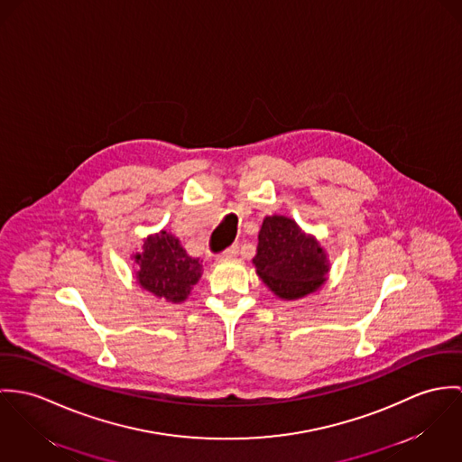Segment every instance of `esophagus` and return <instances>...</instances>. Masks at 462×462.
Wrapping results in <instances>:
<instances>
[{
  "mask_svg": "<svg viewBox=\"0 0 462 462\" xmlns=\"http://www.w3.org/2000/svg\"><path fill=\"white\" fill-rule=\"evenodd\" d=\"M239 254V246L237 245H232L230 248H226L223 254H221V256H236Z\"/></svg>",
  "mask_w": 462,
  "mask_h": 462,
  "instance_id": "1",
  "label": "esophagus"
}]
</instances>
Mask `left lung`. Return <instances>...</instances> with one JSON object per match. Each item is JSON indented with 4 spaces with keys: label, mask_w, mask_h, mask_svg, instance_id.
<instances>
[{
    "label": "left lung",
    "mask_w": 462,
    "mask_h": 462,
    "mask_svg": "<svg viewBox=\"0 0 462 462\" xmlns=\"http://www.w3.org/2000/svg\"><path fill=\"white\" fill-rule=\"evenodd\" d=\"M254 263L269 291L287 301L315 292L329 271L319 241L285 216L263 217Z\"/></svg>",
    "instance_id": "1"
}]
</instances>
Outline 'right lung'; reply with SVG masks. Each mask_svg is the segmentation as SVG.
I'll return each mask as SVG.
<instances>
[{"label":"right lung","mask_w":462,"mask_h":462,"mask_svg":"<svg viewBox=\"0 0 462 462\" xmlns=\"http://www.w3.org/2000/svg\"><path fill=\"white\" fill-rule=\"evenodd\" d=\"M134 260L142 289L170 303H182L204 271L200 258L188 255L180 241L166 230L149 236L143 252L136 254Z\"/></svg>","instance_id":"obj_1"}]
</instances>
